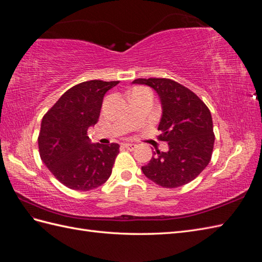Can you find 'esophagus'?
I'll use <instances>...</instances> for the list:
<instances>
[{"instance_id": "34e87169", "label": "esophagus", "mask_w": 262, "mask_h": 262, "mask_svg": "<svg viewBox=\"0 0 262 262\" xmlns=\"http://www.w3.org/2000/svg\"><path fill=\"white\" fill-rule=\"evenodd\" d=\"M123 146H124V147H125L126 149H128V150H134V149H135V148L137 147V145H135V144H129V143H124Z\"/></svg>"}]
</instances>
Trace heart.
I'll use <instances>...</instances> for the list:
<instances>
[{
    "mask_svg": "<svg viewBox=\"0 0 262 262\" xmlns=\"http://www.w3.org/2000/svg\"><path fill=\"white\" fill-rule=\"evenodd\" d=\"M146 89H143V88H137V89H135V90H133V93L132 94H134V93H141V91H145Z\"/></svg>",
    "mask_w": 262,
    "mask_h": 262,
    "instance_id": "heart-1",
    "label": "heart"
}]
</instances>
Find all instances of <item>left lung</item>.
<instances>
[{"label": "left lung", "instance_id": "obj_1", "mask_svg": "<svg viewBox=\"0 0 262 262\" xmlns=\"http://www.w3.org/2000/svg\"><path fill=\"white\" fill-rule=\"evenodd\" d=\"M133 83L147 84L159 95V139L168 144L167 151L157 150L142 166L144 175L167 188L187 184L208 166L212 156L214 134L209 108L193 91L171 79L141 78Z\"/></svg>", "mask_w": 262, "mask_h": 262}]
</instances>
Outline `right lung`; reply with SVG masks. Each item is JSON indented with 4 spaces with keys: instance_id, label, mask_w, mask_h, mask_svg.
I'll return each mask as SVG.
<instances>
[{
    "instance_id": "1",
    "label": "right lung",
    "mask_w": 262,
    "mask_h": 262,
    "mask_svg": "<svg viewBox=\"0 0 262 262\" xmlns=\"http://www.w3.org/2000/svg\"><path fill=\"white\" fill-rule=\"evenodd\" d=\"M118 83L89 80L76 84L42 118L38 138L41 160L71 190H93L112 174L119 145L91 144L87 130L98 121L103 96Z\"/></svg>"
}]
</instances>
